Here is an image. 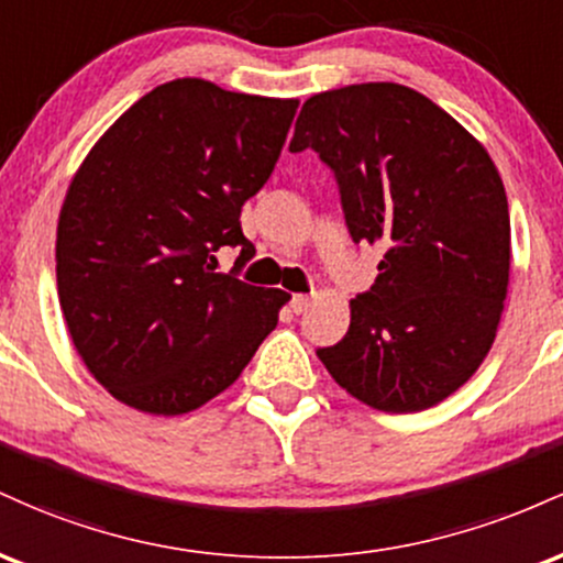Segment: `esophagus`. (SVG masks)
Wrapping results in <instances>:
<instances>
[{
	"mask_svg": "<svg viewBox=\"0 0 563 563\" xmlns=\"http://www.w3.org/2000/svg\"><path fill=\"white\" fill-rule=\"evenodd\" d=\"M309 303H312V299H309V296H303V294H296L294 299H290V309H294L296 314H301V312H307V309H309Z\"/></svg>",
	"mask_w": 563,
	"mask_h": 563,
	"instance_id": "34e87169",
	"label": "esophagus"
}]
</instances>
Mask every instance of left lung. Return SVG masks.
Returning <instances> with one entry per match:
<instances>
[{"label":"left lung","instance_id":"left-lung-1","mask_svg":"<svg viewBox=\"0 0 563 563\" xmlns=\"http://www.w3.org/2000/svg\"><path fill=\"white\" fill-rule=\"evenodd\" d=\"M333 172L354 243L384 251L352 322L318 357L341 389L384 412H418L474 376L508 294V198L482 142L402 84L309 97L288 151Z\"/></svg>","mask_w":563,"mask_h":563}]
</instances>
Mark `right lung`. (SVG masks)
Returning a JSON list of instances; mask_svg holds the SVG:
<instances>
[{
	"label": "right lung",
	"mask_w": 563,
	"mask_h": 563,
	"mask_svg": "<svg viewBox=\"0 0 563 563\" xmlns=\"http://www.w3.org/2000/svg\"><path fill=\"white\" fill-rule=\"evenodd\" d=\"M299 100L174 79L95 142L57 222V296L89 373L119 402L183 416L241 376L290 296L238 280L241 209L280 158ZM241 247L216 273V251Z\"/></svg>",
	"instance_id": "obj_1"
}]
</instances>
